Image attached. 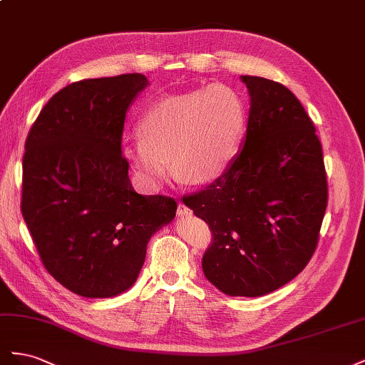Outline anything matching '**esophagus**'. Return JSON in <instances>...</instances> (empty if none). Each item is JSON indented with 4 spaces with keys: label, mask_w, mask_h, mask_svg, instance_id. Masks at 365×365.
Masks as SVG:
<instances>
[{
    "label": "esophagus",
    "mask_w": 365,
    "mask_h": 365,
    "mask_svg": "<svg viewBox=\"0 0 365 365\" xmlns=\"http://www.w3.org/2000/svg\"><path fill=\"white\" fill-rule=\"evenodd\" d=\"M177 211H179V215H182V217H188V215L192 214V211L190 210V207L186 206V205H183V203H179V210H177Z\"/></svg>",
    "instance_id": "34e87169"
}]
</instances>
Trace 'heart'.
<instances>
[{
    "instance_id": "heart-1",
    "label": "heart",
    "mask_w": 365,
    "mask_h": 365,
    "mask_svg": "<svg viewBox=\"0 0 365 365\" xmlns=\"http://www.w3.org/2000/svg\"><path fill=\"white\" fill-rule=\"evenodd\" d=\"M240 93L226 84L168 96L142 114L139 139L123 142L125 160L151 190L173 174L179 182L205 185L231 166L246 130Z\"/></svg>"
}]
</instances>
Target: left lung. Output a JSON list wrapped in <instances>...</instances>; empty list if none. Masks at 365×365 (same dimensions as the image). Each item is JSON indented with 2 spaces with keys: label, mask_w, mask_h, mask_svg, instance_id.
I'll return each mask as SVG.
<instances>
[{
  "label": "left lung",
  "mask_w": 365,
  "mask_h": 365,
  "mask_svg": "<svg viewBox=\"0 0 365 365\" xmlns=\"http://www.w3.org/2000/svg\"><path fill=\"white\" fill-rule=\"evenodd\" d=\"M246 138L231 166L183 203L211 227L203 274L223 294L262 297L306 267L327 207V179L314 122L279 82L240 76Z\"/></svg>",
  "instance_id": "left-lung-1"
}]
</instances>
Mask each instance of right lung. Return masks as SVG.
<instances>
[{"instance_id": "obj_1", "label": "right lung", "mask_w": 365, "mask_h": 365, "mask_svg": "<svg viewBox=\"0 0 365 365\" xmlns=\"http://www.w3.org/2000/svg\"><path fill=\"white\" fill-rule=\"evenodd\" d=\"M147 86L140 73L73 82L26 140L21 212L48 274L81 297L128 290L151 235L175 217L171 197L134 191L122 155L125 116Z\"/></svg>"}]
</instances>
